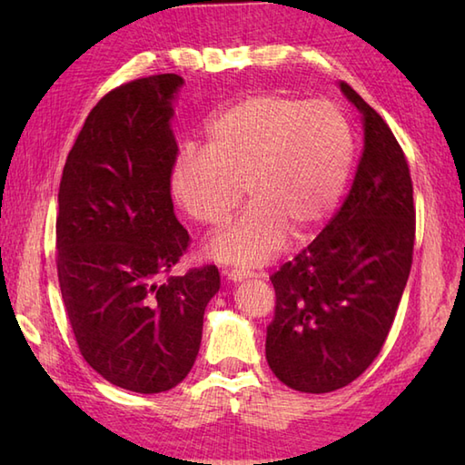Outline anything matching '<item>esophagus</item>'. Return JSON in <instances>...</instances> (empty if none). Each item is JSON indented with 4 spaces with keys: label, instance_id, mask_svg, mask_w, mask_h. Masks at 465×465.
Wrapping results in <instances>:
<instances>
[{
    "label": "esophagus",
    "instance_id": "1",
    "mask_svg": "<svg viewBox=\"0 0 465 465\" xmlns=\"http://www.w3.org/2000/svg\"><path fill=\"white\" fill-rule=\"evenodd\" d=\"M250 278H253V273L243 272V270H230V272H227V280L233 282V283L243 282V280H250Z\"/></svg>",
    "mask_w": 465,
    "mask_h": 465
}]
</instances>
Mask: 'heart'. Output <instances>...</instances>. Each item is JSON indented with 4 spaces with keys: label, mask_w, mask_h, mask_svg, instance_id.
<instances>
[{
    "label": "heart",
    "mask_w": 465,
    "mask_h": 465,
    "mask_svg": "<svg viewBox=\"0 0 465 465\" xmlns=\"http://www.w3.org/2000/svg\"><path fill=\"white\" fill-rule=\"evenodd\" d=\"M353 132L338 105L280 92L248 94L205 127L203 150L175 162L170 192L200 225H223L243 200L238 222L205 245V258L258 268L290 235L308 240L330 220L348 187Z\"/></svg>",
    "instance_id": "b5f03b06"
}]
</instances>
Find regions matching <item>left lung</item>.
Instances as JSON below:
<instances>
[{
  "label": "left lung",
  "mask_w": 465,
  "mask_h": 465,
  "mask_svg": "<svg viewBox=\"0 0 465 465\" xmlns=\"http://www.w3.org/2000/svg\"><path fill=\"white\" fill-rule=\"evenodd\" d=\"M363 153L340 212L308 248L272 275L275 313L265 360L305 393L351 383L378 358L411 270L416 207L408 160L390 125L361 95Z\"/></svg>",
  "instance_id": "8db88e82"
}]
</instances>
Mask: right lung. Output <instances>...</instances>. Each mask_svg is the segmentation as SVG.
Listing matches in <instances>:
<instances>
[{"instance_id":"obj_1","label":"right lung","mask_w":465,"mask_h":465,"mask_svg":"<svg viewBox=\"0 0 465 465\" xmlns=\"http://www.w3.org/2000/svg\"><path fill=\"white\" fill-rule=\"evenodd\" d=\"M175 74L105 94L69 152L57 193V278L84 360L117 388H175L197 358L215 265L170 275L190 245L170 177Z\"/></svg>"}]
</instances>
